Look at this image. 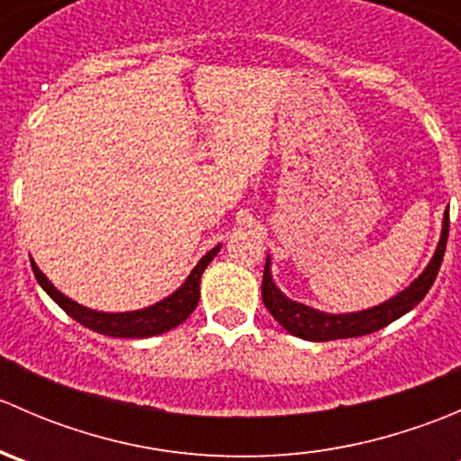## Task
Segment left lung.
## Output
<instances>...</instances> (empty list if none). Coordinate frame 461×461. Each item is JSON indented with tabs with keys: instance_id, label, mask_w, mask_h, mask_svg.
Returning a JSON list of instances; mask_svg holds the SVG:
<instances>
[{
	"instance_id": "obj_1",
	"label": "left lung",
	"mask_w": 461,
	"mask_h": 461,
	"mask_svg": "<svg viewBox=\"0 0 461 461\" xmlns=\"http://www.w3.org/2000/svg\"><path fill=\"white\" fill-rule=\"evenodd\" d=\"M446 240H448V212L444 213V230H441L439 245L435 249V257L429 263V267L421 272L420 278L411 283L403 292L393 296L385 303L368 308L364 312H350V314H325L319 310L308 308L303 303L287 299L272 281L269 274V258L265 260L263 272V285H260V294H263L265 308L269 310L274 319L283 325L294 337L305 339V341H334V339H350V337H364V334L376 332V330L385 328L388 323L403 317L411 312L432 287L437 272L441 267L446 252Z\"/></svg>"
}]
</instances>
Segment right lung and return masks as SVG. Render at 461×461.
Returning a JSON list of instances; mask_svg holds the SVG:
<instances>
[{
  "label": "right lung",
  "instance_id": "1",
  "mask_svg": "<svg viewBox=\"0 0 461 461\" xmlns=\"http://www.w3.org/2000/svg\"><path fill=\"white\" fill-rule=\"evenodd\" d=\"M221 245H216L213 249H209L207 254L201 258V263L192 269V274L187 276V281L178 287L171 296H167L160 303L151 305V308L136 310V312H97V310H88L85 305L76 303L68 296H64L62 292L55 290L53 283L40 272L35 263L32 265V274H35L37 283L46 290V294L64 310L71 319H76L77 323H82L85 328L93 330V332L106 334V337H120V339H144L153 337V334H162L167 330L176 328V325L183 323L189 314L196 310L198 299H201V276L204 267L209 265V260L218 254Z\"/></svg>",
  "mask_w": 461,
  "mask_h": 461
}]
</instances>
